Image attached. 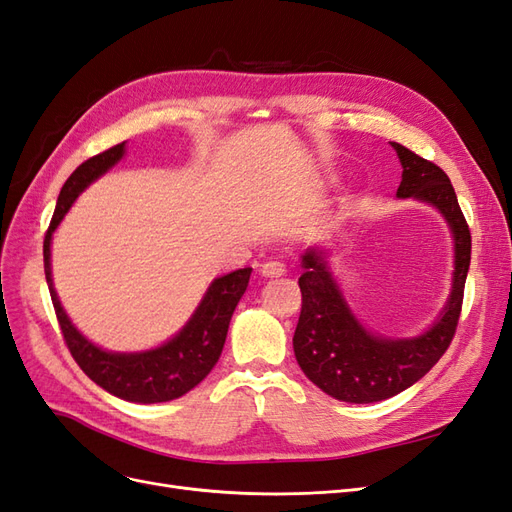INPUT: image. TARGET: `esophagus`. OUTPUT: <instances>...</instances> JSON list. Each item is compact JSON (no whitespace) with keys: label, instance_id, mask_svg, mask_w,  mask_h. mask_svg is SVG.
I'll return each mask as SVG.
<instances>
[{"label":"esophagus","instance_id":"esophagus-1","mask_svg":"<svg viewBox=\"0 0 512 512\" xmlns=\"http://www.w3.org/2000/svg\"><path fill=\"white\" fill-rule=\"evenodd\" d=\"M284 273H286V267L277 260H269V262H265V265H260V275H265V277H282Z\"/></svg>","mask_w":512,"mask_h":512}]
</instances>
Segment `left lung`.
I'll list each match as a JSON object with an SVG mask.
<instances>
[{
  "instance_id": "left-lung-1",
  "label": "left lung",
  "mask_w": 512,
  "mask_h": 512,
  "mask_svg": "<svg viewBox=\"0 0 512 512\" xmlns=\"http://www.w3.org/2000/svg\"><path fill=\"white\" fill-rule=\"evenodd\" d=\"M397 198H412L436 209L453 239L451 292L429 327L412 337H391L367 329L352 312L331 269L329 247H307L301 256V316L292 348L303 374L320 391L348 404H374L410 389L440 361L455 335L463 286L470 269L472 239L457 194L444 170L399 143Z\"/></svg>"
}]
</instances>
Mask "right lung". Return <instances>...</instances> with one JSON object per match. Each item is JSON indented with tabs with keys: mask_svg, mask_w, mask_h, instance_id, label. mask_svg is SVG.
<instances>
[{
	"mask_svg": "<svg viewBox=\"0 0 512 512\" xmlns=\"http://www.w3.org/2000/svg\"><path fill=\"white\" fill-rule=\"evenodd\" d=\"M123 156H126V143H119L100 153V156L83 162L64 183L57 198L49 232L44 237V275L46 284H49L61 333H64L74 361L79 363L85 374L98 386H102L106 393H111L123 401H132V404H162V401L177 399L192 391L196 384L209 376V371L218 363L226 342L232 312H235L247 284H250L252 267L215 277L188 322L173 337H168L164 344L156 348L138 352H115L100 348L91 339H87L66 314L53 284V232L57 230L61 220L66 218V213L76 203V198L91 183L106 175L113 166H117Z\"/></svg>",
	"mask_w": 512,
	"mask_h": 512,
	"instance_id": "obj_1",
	"label": "right lung"
}]
</instances>
